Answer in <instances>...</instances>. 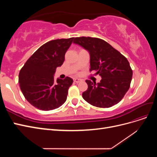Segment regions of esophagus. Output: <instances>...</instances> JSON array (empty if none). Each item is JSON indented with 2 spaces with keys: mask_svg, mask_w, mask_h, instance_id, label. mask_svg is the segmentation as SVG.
<instances>
[{
  "mask_svg": "<svg viewBox=\"0 0 157 157\" xmlns=\"http://www.w3.org/2000/svg\"><path fill=\"white\" fill-rule=\"evenodd\" d=\"M73 80H74V82H76V83H78V82H80V81H81V80H80V79L77 78H74V79H73Z\"/></svg>",
  "mask_w": 157,
  "mask_h": 157,
  "instance_id": "34e87169",
  "label": "esophagus"
}]
</instances>
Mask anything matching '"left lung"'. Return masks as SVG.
Wrapping results in <instances>:
<instances>
[{
  "label": "left lung",
  "instance_id": "obj_1",
  "mask_svg": "<svg viewBox=\"0 0 157 157\" xmlns=\"http://www.w3.org/2000/svg\"><path fill=\"white\" fill-rule=\"evenodd\" d=\"M73 42L87 50L90 56V71L101 76L99 83L86 80L88 89L82 93L92 105L108 108L117 104L130 88L132 70L128 59L108 42L98 38L76 37Z\"/></svg>",
  "mask_w": 157,
  "mask_h": 157
}]
</instances>
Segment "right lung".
<instances>
[{"instance_id": "add662e5", "label": "right lung", "mask_w": 157, "mask_h": 157, "mask_svg": "<svg viewBox=\"0 0 157 157\" xmlns=\"http://www.w3.org/2000/svg\"><path fill=\"white\" fill-rule=\"evenodd\" d=\"M74 37L50 40L27 59L19 73L20 86L25 98L42 111L59 107L65 102L73 79L54 80L56 69L63 63L65 54Z\"/></svg>"}]
</instances>
